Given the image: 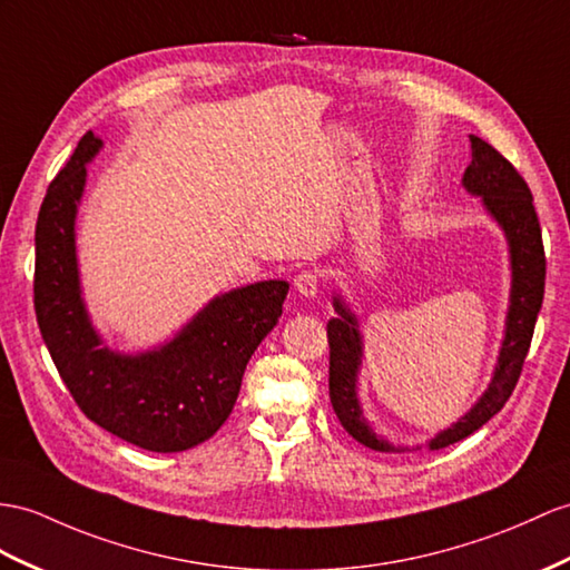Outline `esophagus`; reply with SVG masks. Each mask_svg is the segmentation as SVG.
<instances>
[{"label": "esophagus", "instance_id": "obj_1", "mask_svg": "<svg viewBox=\"0 0 570 570\" xmlns=\"http://www.w3.org/2000/svg\"><path fill=\"white\" fill-rule=\"evenodd\" d=\"M322 285V275L318 271H302L295 275V289L302 297H314Z\"/></svg>", "mask_w": 570, "mask_h": 570}]
</instances>
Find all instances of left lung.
I'll return each instance as SVG.
<instances>
[{
	"instance_id": "1",
	"label": "left lung",
	"mask_w": 570,
	"mask_h": 570,
	"mask_svg": "<svg viewBox=\"0 0 570 570\" xmlns=\"http://www.w3.org/2000/svg\"><path fill=\"white\" fill-rule=\"evenodd\" d=\"M464 188L483 198L498 225L505 229L512 258V295L508 312V331L498 357V367L489 392L481 396L479 404L471 409L462 421H456L445 433H440L428 442L430 450L450 448L454 442L469 438L471 433L489 423L493 415L505 406L512 390L520 380L524 357L530 353V343L534 336L537 314L544 299L547 281V256L544 242H541L539 217L532 203V190L527 180L518 174L501 151L483 142L481 137L471 135V164L464 171ZM338 309V318H331L326 326L328 336V396L331 406L336 411L341 425L363 442L365 448L377 452H401L390 442L380 440L372 433L370 425L360 411L355 396V374L360 367V333L355 328L353 314L345 312L343 304L333 302Z\"/></svg>"
}]
</instances>
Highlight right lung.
Wrapping results in <instances>:
<instances>
[{
    "mask_svg": "<svg viewBox=\"0 0 570 570\" xmlns=\"http://www.w3.org/2000/svg\"><path fill=\"white\" fill-rule=\"evenodd\" d=\"M94 132L52 178L36 222L33 307L55 367L89 421L151 452L196 448L229 419L248 357L283 314L289 285L268 281L215 297L161 351L118 355L101 345L79 297L75 215Z\"/></svg>",
    "mask_w": 570,
    "mask_h": 570,
    "instance_id": "1",
    "label": "right lung"
}]
</instances>
